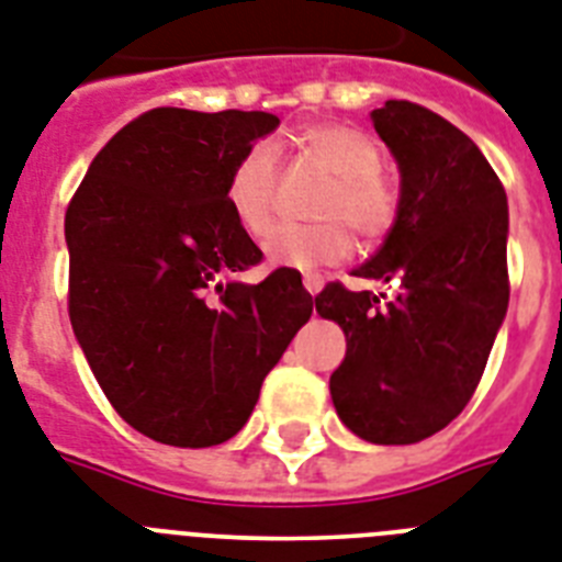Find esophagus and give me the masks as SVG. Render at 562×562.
Returning a JSON list of instances; mask_svg holds the SVG:
<instances>
[{
    "mask_svg": "<svg viewBox=\"0 0 562 562\" xmlns=\"http://www.w3.org/2000/svg\"><path fill=\"white\" fill-rule=\"evenodd\" d=\"M303 285H305V291H308V294H317V291L323 289V277H321V273H305Z\"/></svg>",
    "mask_w": 562,
    "mask_h": 562,
    "instance_id": "34e87169",
    "label": "esophagus"
}]
</instances>
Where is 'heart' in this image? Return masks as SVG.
<instances>
[{"label":"heart","instance_id":"heart-1","mask_svg":"<svg viewBox=\"0 0 562 562\" xmlns=\"http://www.w3.org/2000/svg\"><path fill=\"white\" fill-rule=\"evenodd\" d=\"M300 153L331 176L314 204L312 225H282L266 239L268 262L282 268L331 266L349 257L352 234L363 241L384 239L398 222L401 195L392 178L381 170V147L363 130L346 123H312L296 135ZM280 195V155L271 140H254L236 158L227 176L225 202L250 236H266Z\"/></svg>","mask_w":562,"mask_h":562}]
</instances>
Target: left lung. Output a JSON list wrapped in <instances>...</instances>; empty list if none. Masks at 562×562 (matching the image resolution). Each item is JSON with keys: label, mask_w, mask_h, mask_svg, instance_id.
<instances>
[{"label": "left lung", "mask_w": 562, "mask_h": 562, "mask_svg": "<svg viewBox=\"0 0 562 562\" xmlns=\"http://www.w3.org/2000/svg\"><path fill=\"white\" fill-rule=\"evenodd\" d=\"M401 170L398 222L360 280L375 296L328 282L317 314L346 335L328 390L340 422L372 445H415L473 398L508 312V199L462 130L409 100L372 112Z\"/></svg>", "instance_id": "8db88e82"}]
</instances>
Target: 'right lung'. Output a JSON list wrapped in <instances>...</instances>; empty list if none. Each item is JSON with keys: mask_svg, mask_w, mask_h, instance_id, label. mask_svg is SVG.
I'll use <instances>...</instances> for the list:
<instances>
[{"mask_svg": "<svg viewBox=\"0 0 562 562\" xmlns=\"http://www.w3.org/2000/svg\"><path fill=\"white\" fill-rule=\"evenodd\" d=\"M277 123L239 109H149L94 155L68 202L77 344L115 413L161 445L236 436L312 317L291 268L259 285L231 280L262 250L227 207V176Z\"/></svg>", "mask_w": 562, "mask_h": 562, "instance_id": "1", "label": "right lung"}]
</instances>
